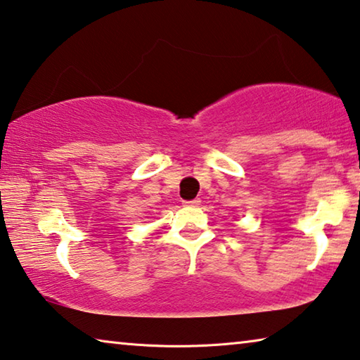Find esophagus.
<instances>
[{"mask_svg":"<svg viewBox=\"0 0 360 360\" xmlns=\"http://www.w3.org/2000/svg\"><path fill=\"white\" fill-rule=\"evenodd\" d=\"M184 205H187V207H197V205H200V198H193V200H186Z\"/></svg>","mask_w":360,"mask_h":360,"instance_id":"obj_1","label":"esophagus"}]
</instances>
